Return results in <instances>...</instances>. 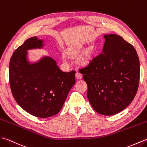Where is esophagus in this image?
I'll return each mask as SVG.
<instances>
[{
	"label": "esophagus",
	"instance_id": "obj_1",
	"mask_svg": "<svg viewBox=\"0 0 147 147\" xmlns=\"http://www.w3.org/2000/svg\"><path fill=\"white\" fill-rule=\"evenodd\" d=\"M76 77L77 79H81L82 77V75L81 74L80 72H76Z\"/></svg>",
	"mask_w": 147,
	"mask_h": 147
}]
</instances>
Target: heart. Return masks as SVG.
<instances>
[{"label": "heart", "mask_w": 147, "mask_h": 147, "mask_svg": "<svg viewBox=\"0 0 147 147\" xmlns=\"http://www.w3.org/2000/svg\"><path fill=\"white\" fill-rule=\"evenodd\" d=\"M82 50V46L78 45L77 47H74L70 51V55H75L79 53ZM93 58V51L92 49H88L87 50L84 52L82 56L80 58V62L84 65H87L89 64L92 60Z\"/></svg>", "instance_id": "b5f03b06"}]
</instances>
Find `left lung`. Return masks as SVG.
<instances>
[{
	"label": "left lung",
	"instance_id": "obj_1",
	"mask_svg": "<svg viewBox=\"0 0 147 147\" xmlns=\"http://www.w3.org/2000/svg\"><path fill=\"white\" fill-rule=\"evenodd\" d=\"M102 53L81 68L87 98L102 115H114L132 102L137 92L140 60L131 44L117 34H106ZM80 71V70H79Z\"/></svg>",
	"mask_w": 147,
	"mask_h": 147
}]
</instances>
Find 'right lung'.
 <instances>
[{
    "instance_id": "right-lung-1",
    "label": "right lung",
    "mask_w": 147,
    "mask_h": 147,
    "mask_svg": "<svg viewBox=\"0 0 147 147\" xmlns=\"http://www.w3.org/2000/svg\"><path fill=\"white\" fill-rule=\"evenodd\" d=\"M42 45L34 36L16 49L9 63V83L13 97L22 109L36 117L48 118L61 110L76 83V71L63 72L51 58L29 65L26 50Z\"/></svg>"
}]
</instances>
